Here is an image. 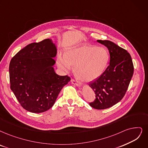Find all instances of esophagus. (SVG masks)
<instances>
[{"mask_svg": "<svg viewBox=\"0 0 148 148\" xmlns=\"http://www.w3.org/2000/svg\"><path fill=\"white\" fill-rule=\"evenodd\" d=\"M71 82H72V83L73 84H74V85H75V86H78V87H80L81 85V84L79 83V82H77V81H76L75 79H71Z\"/></svg>", "mask_w": 148, "mask_h": 148, "instance_id": "34e87169", "label": "esophagus"}]
</instances>
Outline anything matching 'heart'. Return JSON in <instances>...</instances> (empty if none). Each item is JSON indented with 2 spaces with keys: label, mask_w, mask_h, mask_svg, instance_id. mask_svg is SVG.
<instances>
[{
  "label": "heart",
  "mask_w": 148,
  "mask_h": 148,
  "mask_svg": "<svg viewBox=\"0 0 148 148\" xmlns=\"http://www.w3.org/2000/svg\"><path fill=\"white\" fill-rule=\"evenodd\" d=\"M109 54L102 47L82 45L70 47L64 51V56L56 59L58 67L67 72L73 67L75 76L83 82H91L101 76L108 66Z\"/></svg>",
  "instance_id": "b5f03b06"
}]
</instances>
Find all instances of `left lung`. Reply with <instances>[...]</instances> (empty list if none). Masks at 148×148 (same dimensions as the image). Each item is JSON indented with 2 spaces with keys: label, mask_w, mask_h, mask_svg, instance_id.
Wrapping results in <instances>:
<instances>
[{
  "label": "left lung",
  "mask_w": 148,
  "mask_h": 148,
  "mask_svg": "<svg viewBox=\"0 0 148 148\" xmlns=\"http://www.w3.org/2000/svg\"><path fill=\"white\" fill-rule=\"evenodd\" d=\"M97 42L107 47L110 54L107 69L89 84L96 97L89 104L101 110L112 107L125 96L134 73V66L131 56L126 50L108 40H97Z\"/></svg>",
  "instance_id": "1"
}]
</instances>
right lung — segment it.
Returning <instances> with one entry per match:
<instances>
[{
  "label": "right lung",
  "mask_w": 148,
  "mask_h": 148,
  "mask_svg": "<svg viewBox=\"0 0 148 148\" xmlns=\"http://www.w3.org/2000/svg\"><path fill=\"white\" fill-rule=\"evenodd\" d=\"M55 44L50 39L27 45L11 59L9 73L10 88L25 110L41 113L54 105L68 76L56 73Z\"/></svg>",
  "instance_id": "1"
}]
</instances>
